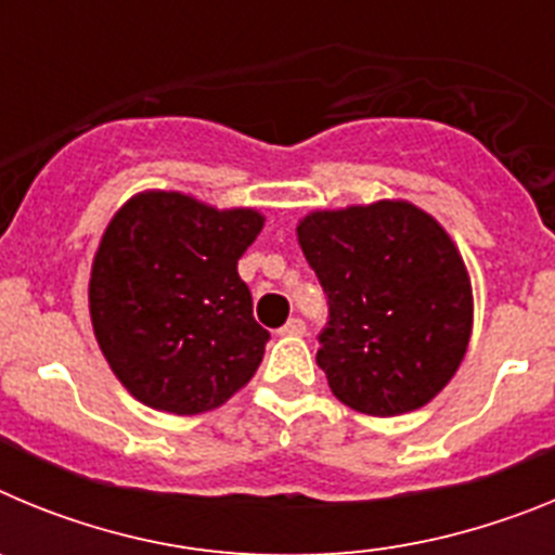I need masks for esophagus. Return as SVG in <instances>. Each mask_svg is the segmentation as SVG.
I'll return each instance as SVG.
<instances>
[{"instance_id": "esophagus-1", "label": "esophagus", "mask_w": 555, "mask_h": 555, "mask_svg": "<svg viewBox=\"0 0 555 555\" xmlns=\"http://www.w3.org/2000/svg\"><path fill=\"white\" fill-rule=\"evenodd\" d=\"M281 333L283 336H302V333H306V322H302L300 317H292V320L281 327Z\"/></svg>"}]
</instances>
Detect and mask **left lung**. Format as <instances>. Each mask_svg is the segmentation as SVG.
Wrapping results in <instances>:
<instances>
[{
    "instance_id": "8db88e82",
    "label": "left lung",
    "mask_w": 555,
    "mask_h": 555,
    "mask_svg": "<svg viewBox=\"0 0 555 555\" xmlns=\"http://www.w3.org/2000/svg\"><path fill=\"white\" fill-rule=\"evenodd\" d=\"M327 322L317 364L333 395L372 416L434 400L467 352L473 292L459 249L409 203L317 210L297 228Z\"/></svg>"
}]
</instances>
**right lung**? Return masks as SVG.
I'll return each mask as SVG.
<instances>
[{
	"mask_svg": "<svg viewBox=\"0 0 555 555\" xmlns=\"http://www.w3.org/2000/svg\"><path fill=\"white\" fill-rule=\"evenodd\" d=\"M249 208L217 210L178 191L132 197L91 269V322L132 397L169 414L217 409L255 375L269 341L238 258L261 233Z\"/></svg>",
	"mask_w": 555,
	"mask_h": 555,
	"instance_id": "add662e5",
	"label": "right lung"
}]
</instances>
